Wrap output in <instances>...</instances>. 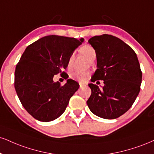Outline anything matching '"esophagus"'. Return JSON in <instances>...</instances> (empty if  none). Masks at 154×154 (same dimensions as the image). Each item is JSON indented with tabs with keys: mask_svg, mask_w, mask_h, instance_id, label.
<instances>
[{
	"mask_svg": "<svg viewBox=\"0 0 154 154\" xmlns=\"http://www.w3.org/2000/svg\"><path fill=\"white\" fill-rule=\"evenodd\" d=\"M85 86V85L84 84H82V83H79V88H84Z\"/></svg>",
	"mask_w": 154,
	"mask_h": 154,
	"instance_id": "esophagus-1",
	"label": "esophagus"
}]
</instances>
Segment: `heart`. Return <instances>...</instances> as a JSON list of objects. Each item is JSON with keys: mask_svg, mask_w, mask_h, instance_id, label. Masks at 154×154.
Instances as JSON below:
<instances>
[{"mask_svg": "<svg viewBox=\"0 0 154 154\" xmlns=\"http://www.w3.org/2000/svg\"><path fill=\"white\" fill-rule=\"evenodd\" d=\"M79 51L84 54L85 57L88 58L89 60L91 61L93 59H95L96 57V51L95 49L92 47V46L89 45V44H86L84 45L79 49ZM74 57L73 54H72L69 57L67 61V68L68 69H72V65H73V62H74ZM90 72H85V71H76L74 73L72 74L71 77L72 79L77 80L79 82H85L90 77Z\"/></svg>", "mask_w": 154, "mask_h": 154, "instance_id": "obj_1", "label": "heart"}]
</instances>
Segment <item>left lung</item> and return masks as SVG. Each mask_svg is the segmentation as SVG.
Instances as JSON below:
<instances>
[{"instance_id": "1", "label": "left lung", "mask_w": 154, "mask_h": 154, "mask_svg": "<svg viewBox=\"0 0 154 154\" xmlns=\"http://www.w3.org/2000/svg\"><path fill=\"white\" fill-rule=\"evenodd\" d=\"M96 51L97 69L91 81L103 80L100 88L90 83L87 101L95 116L115 119L126 112L140 92L142 72L136 54L130 46L112 35L103 34L88 41Z\"/></svg>"}]
</instances>
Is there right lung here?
Returning <instances> with one entry per match:
<instances>
[{
	"label": "right lung",
	"instance_id": "right-lung-1",
	"mask_svg": "<svg viewBox=\"0 0 154 154\" xmlns=\"http://www.w3.org/2000/svg\"><path fill=\"white\" fill-rule=\"evenodd\" d=\"M84 38L56 36H44L28 46L15 70L14 86L26 110L35 119L49 122L65 110L69 99L79 89L76 81L65 85L54 82L53 77L67 66L69 57Z\"/></svg>",
	"mask_w": 154,
	"mask_h": 154
}]
</instances>
